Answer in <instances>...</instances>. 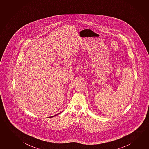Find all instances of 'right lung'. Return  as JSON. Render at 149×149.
Returning a JSON list of instances; mask_svg holds the SVG:
<instances>
[{
  "mask_svg": "<svg viewBox=\"0 0 149 149\" xmlns=\"http://www.w3.org/2000/svg\"><path fill=\"white\" fill-rule=\"evenodd\" d=\"M60 113H61V112H60ZM60 113H59V114H60ZM56 115H57V114H56ZM56 115H55V116H50V117H49V118H52V117H54V116H56Z\"/></svg>",
  "mask_w": 149,
  "mask_h": 149,
  "instance_id": "obj_1",
  "label": "right lung"
}]
</instances>
